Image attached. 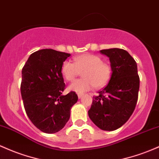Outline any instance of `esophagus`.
Wrapping results in <instances>:
<instances>
[{"label": "esophagus", "instance_id": "esophagus-1", "mask_svg": "<svg viewBox=\"0 0 159 159\" xmlns=\"http://www.w3.org/2000/svg\"><path fill=\"white\" fill-rule=\"evenodd\" d=\"M83 95H84L83 93H78V98H79V99H81V97H82V96H83Z\"/></svg>", "mask_w": 159, "mask_h": 159}]
</instances>
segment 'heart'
Listing matches in <instances>:
<instances>
[{"mask_svg":"<svg viewBox=\"0 0 159 159\" xmlns=\"http://www.w3.org/2000/svg\"><path fill=\"white\" fill-rule=\"evenodd\" d=\"M61 72L67 81H72L82 72L83 78L74 81L69 90L82 93L93 88L106 86L111 76V68L107 62H102L100 57L85 53L74 58V63L66 60L61 67Z\"/></svg>","mask_w":159,"mask_h":159,"instance_id":"heart-1","label":"heart"}]
</instances>
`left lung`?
Masks as SVG:
<instances>
[{
	"instance_id": "left-lung-1",
	"label": "left lung",
	"mask_w": 159,
	"mask_h": 159,
	"mask_svg": "<svg viewBox=\"0 0 159 159\" xmlns=\"http://www.w3.org/2000/svg\"><path fill=\"white\" fill-rule=\"evenodd\" d=\"M99 52L109 58L112 73L109 84L93 97L88 116L101 130L112 131L125 125L133 114L139 78L137 62L128 51L111 48Z\"/></svg>"
}]
</instances>
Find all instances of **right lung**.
Returning a JSON list of instances; mask_svg holds the SVG:
<instances>
[{"label":"right lung","instance_id":"right-lung-1","mask_svg":"<svg viewBox=\"0 0 159 159\" xmlns=\"http://www.w3.org/2000/svg\"><path fill=\"white\" fill-rule=\"evenodd\" d=\"M70 53L43 49L31 53L22 70L21 95L26 114L33 125L46 134L64 128L71 108L78 101L75 92L62 95L65 83L62 63Z\"/></svg>","mask_w":159,"mask_h":159}]
</instances>
